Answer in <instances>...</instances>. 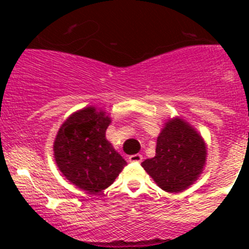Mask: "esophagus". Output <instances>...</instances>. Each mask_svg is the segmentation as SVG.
Returning <instances> with one entry per match:
<instances>
[{"mask_svg": "<svg viewBox=\"0 0 249 249\" xmlns=\"http://www.w3.org/2000/svg\"><path fill=\"white\" fill-rule=\"evenodd\" d=\"M142 160H143V157H142V155H140V153H136V155H132L128 157L129 162H135V163H141Z\"/></svg>", "mask_w": 249, "mask_h": 249, "instance_id": "obj_1", "label": "esophagus"}]
</instances>
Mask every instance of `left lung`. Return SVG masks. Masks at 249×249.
I'll use <instances>...</instances> for the list:
<instances>
[{
	"instance_id": "obj_1",
	"label": "left lung",
	"mask_w": 249,
	"mask_h": 249,
	"mask_svg": "<svg viewBox=\"0 0 249 249\" xmlns=\"http://www.w3.org/2000/svg\"><path fill=\"white\" fill-rule=\"evenodd\" d=\"M207 147L190 123L173 118L164 124L157 138L156 156L142 167L162 190L178 193L187 190L203 171Z\"/></svg>"
}]
</instances>
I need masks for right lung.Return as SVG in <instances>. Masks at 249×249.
Returning a JSON list of instances; mask_svg holds the SVG:
<instances>
[{
  "label": "right lung",
  "instance_id": "1",
  "mask_svg": "<svg viewBox=\"0 0 249 249\" xmlns=\"http://www.w3.org/2000/svg\"><path fill=\"white\" fill-rule=\"evenodd\" d=\"M111 118L102 109L86 107L71 114L53 143L57 167L68 181L89 193L111 186L127 162L106 140Z\"/></svg>",
  "mask_w": 249,
  "mask_h": 249
}]
</instances>
